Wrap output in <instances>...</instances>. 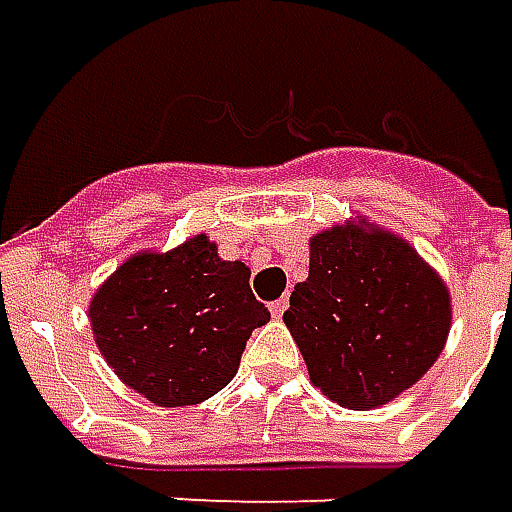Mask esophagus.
<instances>
[{"label": "esophagus", "mask_w": 512, "mask_h": 512, "mask_svg": "<svg viewBox=\"0 0 512 512\" xmlns=\"http://www.w3.org/2000/svg\"><path fill=\"white\" fill-rule=\"evenodd\" d=\"M270 312H273V318H281V315L287 312V298H276V301L270 304Z\"/></svg>", "instance_id": "obj_1"}]
</instances>
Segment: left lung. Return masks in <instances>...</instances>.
Returning a JSON list of instances; mask_svg holds the SVG:
<instances>
[{"label":"left lung","mask_w":512,"mask_h":512,"mask_svg":"<svg viewBox=\"0 0 512 512\" xmlns=\"http://www.w3.org/2000/svg\"><path fill=\"white\" fill-rule=\"evenodd\" d=\"M284 324L321 394L366 411L434 366L451 327V298L400 236L338 225L312 236L310 276L296 284Z\"/></svg>","instance_id":"1"}]
</instances>
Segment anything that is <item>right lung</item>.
Wrapping results in <instances>:
<instances>
[{
	"instance_id": "1",
	"label": "right lung",
	"mask_w": 512,
	"mask_h": 512,
	"mask_svg": "<svg viewBox=\"0 0 512 512\" xmlns=\"http://www.w3.org/2000/svg\"><path fill=\"white\" fill-rule=\"evenodd\" d=\"M95 344L115 375L152 403L194 406L225 389L250 332L270 312L242 262L200 233L168 253L123 262L89 304Z\"/></svg>"
}]
</instances>
